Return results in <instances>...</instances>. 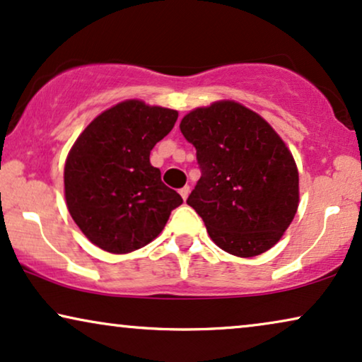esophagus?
Segmentation results:
<instances>
[{"instance_id": "1", "label": "esophagus", "mask_w": 362, "mask_h": 362, "mask_svg": "<svg viewBox=\"0 0 362 362\" xmlns=\"http://www.w3.org/2000/svg\"><path fill=\"white\" fill-rule=\"evenodd\" d=\"M189 186H185V187H181V189H180V194H181V197H182V199H187V196H189Z\"/></svg>"}]
</instances>
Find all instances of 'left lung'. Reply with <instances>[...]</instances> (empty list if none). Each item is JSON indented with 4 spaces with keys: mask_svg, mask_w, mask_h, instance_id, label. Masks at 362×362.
<instances>
[{
    "mask_svg": "<svg viewBox=\"0 0 362 362\" xmlns=\"http://www.w3.org/2000/svg\"><path fill=\"white\" fill-rule=\"evenodd\" d=\"M201 177L187 204L217 247L255 257L281 239L298 209V170L274 128L240 103L214 102L181 120Z\"/></svg>",
    "mask_w": 362,
    "mask_h": 362,
    "instance_id": "obj_1",
    "label": "left lung"
}]
</instances>
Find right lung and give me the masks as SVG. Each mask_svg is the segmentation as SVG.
<instances>
[{"label":"right lung","instance_id":"right-lung-1","mask_svg":"<svg viewBox=\"0 0 362 362\" xmlns=\"http://www.w3.org/2000/svg\"><path fill=\"white\" fill-rule=\"evenodd\" d=\"M177 112L125 100L81 133L64 168L67 209L92 244L128 254L165 229L182 197L161 181L150 153L173 130Z\"/></svg>","mask_w":362,"mask_h":362}]
</instances>
